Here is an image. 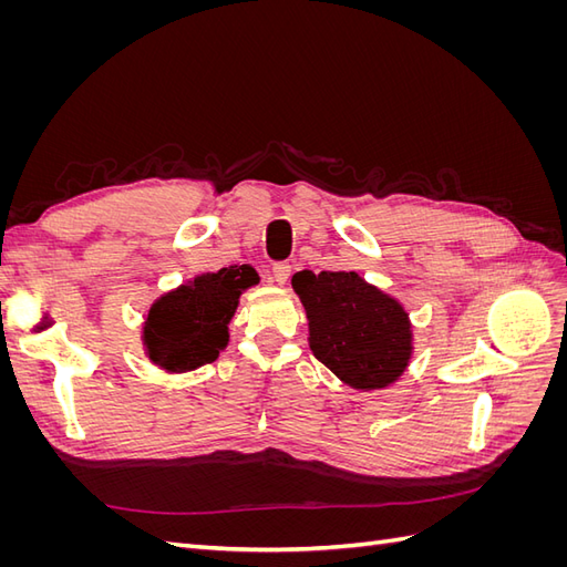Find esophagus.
I'll return each instance as SVG.
<instances>
[{
    "label": "esophagus",
    "instance_id": "obj_1",
    "mask_svg": "<svg viewBox=\"0 0 567 567\" xmlns=\"http://www.w3.org/2000/svg\"><path fill=\"white\" fill-rule=\"evenodd\" d=\"M271 277L279 286H284L290 279V265L288 262H277L271 267Z\"/></svg>",
    "mask_w": 567,
    "mask_h": 567
}]
</instances>
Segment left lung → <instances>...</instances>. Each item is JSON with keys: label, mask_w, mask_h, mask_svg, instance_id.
Listing matches in <instances>:
<instances>
[{"label": "left lung", "mask_w": 567, "mask_h": 567, "mask_svg": "<svg viewBox=\"0 0 567 567\" xmlns=\"http://www.w3.org/2000/svg\"><path fill=\"white\" fill-rule=\"evenodd\" d=\"M293 290L310 326V350L342 383L381 390L406 371L414 333L400 300L357 271L302 269L293 277Z\"/></svg>", "instance_id": "obj_1"}]
</instances>
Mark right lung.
I'll return each mask as SVG.
<instances>
[{"instance_id": "obj_1", "label": "right lung", "mask_w": 567, "mask_h": 567, "mask_svg": "<svg viewBox=\"0 0 567 567\" xmlns=\"http://www.w3.org/2000/svg\"><path fill=\"white\" fill-rule=\"evenodd\" d=\"M260 281L250 265L200 274L151 305L144 321V352L167 373L210 364L229 342V321L244 290Z\"/></svg>"}]
</instances>
